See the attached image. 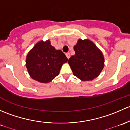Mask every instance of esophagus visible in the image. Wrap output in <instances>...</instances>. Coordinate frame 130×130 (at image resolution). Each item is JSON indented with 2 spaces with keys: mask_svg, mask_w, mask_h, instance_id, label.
<instances>
[{
  "mask_svg": "<svg viewBox=\"0 0 130 130\" xmlns=\"http://www.w3.org/2000/svg\"><path fill=\"white\" fill-rule=\"evenodd\" d=\"M66 56L68 57V59H69V57H70V54H69V53H67L66 54Z\"/></svg>",
  "mask_w": 130,
  "mask_h": 130,
  "instance_id": "esophagus-1",
  "label": "esophagus"
}]
</instances>
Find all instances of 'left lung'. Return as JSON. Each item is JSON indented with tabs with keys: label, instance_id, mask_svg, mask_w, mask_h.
Here are the masks:
<instances>
[{
	"label": "left lung",
	"instance_id": "left-lung-1",
	"mask_svg": "<svg viewBox=\"0 0 130 130\" xmlns=\"http://www.w3.org/2000/svg\"><path fill=\"white\" fill-rule=\"evenodd\" d=\"M74 50L75 54L68 60L73 74L83 81H92L98 77L105 66L101 51L88 39L77 40Z\"/></svg>",
	"mask_w": 130,
	"mask_h": 130
}]
</instances>
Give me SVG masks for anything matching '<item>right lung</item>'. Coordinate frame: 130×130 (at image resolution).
Here are the masks:
<instances>
[{"instance_id": "1", "label": "right lung", "mask_w": 130, "mask_h": 130, "mask_svg": "<svg viewBox=\"0 0 130 130\" xmlns=\"http://www.w3.org/2000/svg\"><path fill=\"white\" fill-rule=\"evenodd\" d=\"M68 60L62 51L52 46L50 40H41L28 53L25 66L32 79L48 83L59 75L61 67Z\"/></svg>"}]
</instances>
